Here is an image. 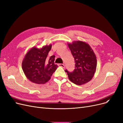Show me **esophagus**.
Here are the masks:
<instances>
[{
  "label": "esophagus",
  "instance_id": "obj_1",
  "mask_svg": "<svg viewBox=\"0 0 123 123\" xmlns=\"http://www.w3.org/2000/svg\"><path fill=\"white\" fill-rule=\"evenodd\" d=\"M58 66L59 67H61L62 68H64L65 67V65L63 64H58Z\"/></svg>",
  "mask_w": 123,
  "mask_h": 123
}]
</instances>
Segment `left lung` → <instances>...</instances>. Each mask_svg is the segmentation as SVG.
Returning <instances> with one entry per match:
<instances>
[{"instance_id":"8db88e82","label":"left lung","mask_w":123,"mask_h":123,"mask_svg":"<svg viewBox=\"0 0 123 123\" xmlns=\"http://www.w3.org/2000/svg\"><path fill=\"white\" fill-rule=\"evenodd\" d=\"M75 61V69L72 72L67 70L69 80L77 85H82L92 79L97 67L96 56L90 45L80 40L68 43Z\"/></svg>"}]
</instances>
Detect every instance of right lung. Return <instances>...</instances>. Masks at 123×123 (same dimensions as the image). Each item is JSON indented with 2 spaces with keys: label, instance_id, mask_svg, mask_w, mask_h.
<instances>
[{
  "label": "right lung",
  "instance_id": "right-lung-1",
  "mask_svg": "<svg viewBox=\"0 0 123 123\" xmlns=\"http://www.w3.org/2000/svg\"><path fill=\"white\" fill-rule=\"evenodd\" d=\"M52 46L50 44L40 49L33 47L25 55L22 68L26 78L31 82L45 84L57 69L58 66L54 63L55 56L47 57Z\"/></svg>",
  "mask_w": 123,
  "mask_h": 123
}]
</instances>
